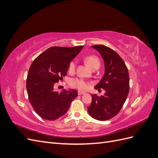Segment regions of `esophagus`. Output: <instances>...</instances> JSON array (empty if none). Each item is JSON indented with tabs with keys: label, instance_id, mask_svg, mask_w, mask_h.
I'll list each match as a JSON object with an SVG mask.
<instances>
[{
	"label": "esophagus",
	"instance_id": "esophagus-1",
	"mask_svg": "<svg viewBox=\"0 0 158 158\" xmlns=\"http://www.w3.org/2000/svg\"><path fill=\"white\" fill-rule=\"evenodd\" d=\"M78 95H83V94H85V93H84V92H80V91H78Z\"/></svg>",
	"mask_w": 158,
	"mask_h": 158
}]
</instances>
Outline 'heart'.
Returning <instances> with one entry per match:
<instances>
[{
	"label": "heart",
	"instance_id": "heart-1",
	"mask_svg": "<svg viewBox=\"0 0 158 158\" xmlns=\"http://www.w3.org/2000/svg\"><path fill=\"white\" fill-rule=\"evenodd\" d=\"M85 61L86 63L92 68L93 70L95 69H98L100 66V61L98 57L95 55H89L85 59ZM76 62L75 60H72L69 66V70L70 72H74L76 69ZM69 85L72 88L78 89L80 91H85L89 88V83L88 81L85 80L82 78H75L70 80Z\"/></svg>",
	"mask_w": 158,
	"mask_h": 158
}]
</instances>
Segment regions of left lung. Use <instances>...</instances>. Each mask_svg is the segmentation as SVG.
I'll return each mask as SVG.
<instances>
[{
    "label": "left lung",
    "instance_id": "8db88e82",
    "mask_svg": "<svg viewBox=\"0 0 158 158\" xmlns=\"http://www.w3.org/2000/svg\"><path fill=\"white\" fill-rule=\"evenodd\" d=\"M101 54L105 63V74L95 85L103 89L102 96L92 95V101L88 111L90 116L99 121H107L121 111L129 92V74L127 66L117 52L103 45L92 46Z\"/></svg>",
    "mask_w": 158,
    "mask_h": 158
}]
</instances>
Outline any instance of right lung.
<instances>
[{"instance_id":"add662e5","label":"right lung","mask_w":158,"mask_h":158,"mask_svg":"<svg viewBox=\"0 0 158 158\" xmlns=\"http://www.w3.org/2000/svg\"><path fill=\"white\" fill-rule=\"evenodd\" d=\"M83 47H52L33 61L27 76L26 89L31 105L41 118L53 121L64 115L78 95L75 89L59 93L53 87L67 74L71 60Z\"/></svg>"}]
</instances>
